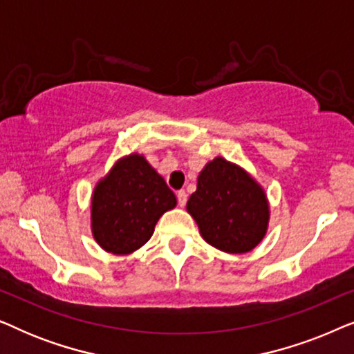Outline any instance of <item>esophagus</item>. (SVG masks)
<instances>
[{"label":"esophagus","instance_id":"esophagus-1","mask_svg":"<svg viewBox=\"0 0 354 354\" xmlns=\"http://www.w3.org/2000/svg\"><path fill=\"white\" fill-rule=\"evenodd\" d=\"M177 203H178V206H180V207H183V206L187 205V193H185V190L177 192Z\"/></svg>","mask_w":354,"mask_h":354}]
</instances>
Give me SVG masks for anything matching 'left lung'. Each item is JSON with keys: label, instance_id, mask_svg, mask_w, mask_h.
Returning <instances> with one entry per match:
<instances>
[{"label": "left lung", "instance_id": "obj_1", "mask_svg": "<svg viewBox=\"0 0 354 354\" xmlns=\"http://www.w3.org/2000/svg\"><path fill=\"white\" fill-rule=\"evenodd\" d=\"M187 211L201 236L225 253H248L264 239L269 205L263 188L224 158L207 162L198 176Z\"/></svg>", "mask_w": 354, "mask_h": 354}]
</instances>
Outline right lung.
<instances>
[{"label":"right lung","instance_id":"right-lung-1","mask_svg":"<svg viewBox=\"0 0 354 354\" xmlns=\"http://www.w3.org/2000/svg\"><path fill=\"white\" fill-rule=\"evenodd\" d=\"M176 195L140 154L120 159L91 198V230L101 248L129 254L151 239L164 212L176 207Z\"/></svg>","mask_w":354,"mask_h":354}]
</instances>
